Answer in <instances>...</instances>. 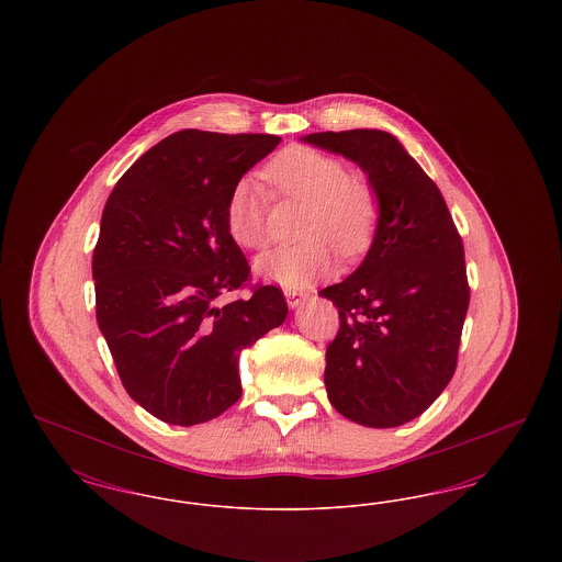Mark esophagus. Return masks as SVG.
I'll use <instances>...</instances> for the list:
<instances>
[{
	"instance_id": "esophagus-1",
	"label": "esophagus",
	"mask_w": 562,
	"mask_h": 562,
	"mask_svg": "<svg viewBox=\"0 0 562 562\" xmlns=\"http://www.w3.org/2000/svg\"><path fill=\"white\" fill-rule=\"evenodd\" d=\"M284 296H286V303H289V307H299L305 299H307V294L299 293V291H284Z\"/></svg>"
}]
</instances>
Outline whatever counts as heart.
Here are the masks:
<instances>
[{
    "mask_svg": "<svg viewBox=\"0 0 562 562\" xmlns=\"http://www.w3.org/2000/svg\"><path fill=\"white\" fill-rule=\"evenodd\" d=\"M266 179L280 195L305 204L301 238L257 259L259 276L289 289H301L335 269V249L356 257L369 248L379 225V193L373 183L351 172L339 158L310 145H293L266 166ZM266 191L248 177L225 202V227L241 248L268 244Z\"/></svg>",
    "mask_w": 562,
    "mask_h": 562,
    "instance_id": "1",
    "label": "heart"
}]
</instances>
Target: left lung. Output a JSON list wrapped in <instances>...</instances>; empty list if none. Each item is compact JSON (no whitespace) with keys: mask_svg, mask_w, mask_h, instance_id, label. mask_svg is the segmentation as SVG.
Wrapping results in <instances>:
<instances>
[{"mask_svg":"<svg viewBox=\"0 0 562 562\" xmlns=\"http://www.w3.org/2000/svg\"><path fill=\"white\" fill-rule=\"evenodd\" d=\"M303 140L360 164L381 204L362 266L321 291L339 312L326 348V394L360 426L396 428L419 417L457 369L470 305L463 241L440 189L392 134Z\"/></svg>","mask_w":562,"mask_h":562,"instance_id":"obj_1","label":"left lung"}]
</instances>
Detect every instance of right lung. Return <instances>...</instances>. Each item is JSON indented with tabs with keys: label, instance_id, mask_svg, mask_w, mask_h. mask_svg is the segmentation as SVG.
Returning a JSON list of instances; mask_svg holds the SVG:
<instances>
[{
	"label": "right lung",
	"instance_id": "add662e5",
	"mask_svg": "<svg viewBox=\"0 0 562 562\" xmlns=\"http://www.w3.org/2000/svg\"><path fill=\"white\" fill-rule=\"evenodd\" d=\"M278 143L276 134H170L109 195L92 255L97 322L128 396L166 424L198 426L236 404L241 349L289 314L278 286H250L225 227L229 191ZM241 288L246 300L220 301Z\"/></svg>",
	"mask_w": 562,
	"mask_h": 562
}]
</instances>
